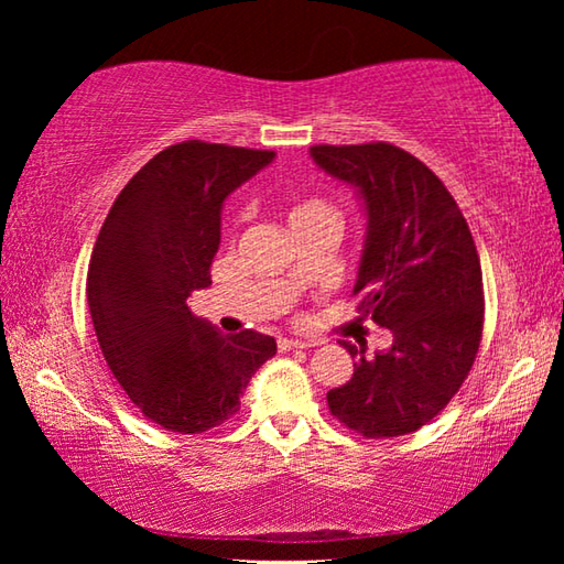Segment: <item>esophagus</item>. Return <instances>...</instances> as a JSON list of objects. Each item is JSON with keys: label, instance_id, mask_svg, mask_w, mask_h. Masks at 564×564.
Wrapping results in <instances>:
<instances>
[{"label": "esophagus", "instance_id": "obj_1", "mask_svg": "<svg viewBox=\"0 0 564 564\" xmlns=\"http://www.w3.org/2000/svg\"><path fill=\"white\" fill-rule=\"evenodd\" d=\"M318 340H299V338H279L281 350H293V348H316Z\"/></svg>", "mask_w": 564, "mask_h": 564}]
</instances>
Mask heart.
I'll list each match as a JSON object with an SVG mask.
<instances>
[{
    "label": "heart",
    "instance_id": "heart-1",
    "mask_svg": "<svg viewBox=\"0 0 564 564\" xmlns=\"http://www.w3.org/2000/svg\"><path fill=\"white\" fill-rule=\"evenodd\" d=\"M321 216H333L336 218V212H333L328 202L323 198H303V202L295 204L289 212V224H299V221H308V218H321Z\"/></svg>",
    "mask_w": 564,
    "mask_h": 564
}]
</instances>
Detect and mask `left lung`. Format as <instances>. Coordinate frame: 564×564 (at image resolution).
Instances as JSON below:
<instances>
[{
	"instance_id": "8db88e82",
	"label": "left lung",
	"mask_w": 564,
	"mask_h": 564,
	"mask_svg": "<svg viewBox=\"0 0 564 564\" xmlns=\"http://www.w3.org/2000/svg\"><path fill=\"white\" fill-rule=\"evenodd\" d=\"M326 174L356 186L368 214L358 311L390 328L373 358L340 340L352 362L328 408L362 437H398L431 423L470 373L482 340L480 256L455 198L423 161L386 141L311 147Z\"/></svg>"
}]
</instances>
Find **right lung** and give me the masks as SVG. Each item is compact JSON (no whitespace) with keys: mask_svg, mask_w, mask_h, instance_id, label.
Masks as SVG:
<instances>
[{"mask_svg":"<svg viewBox=\"0 0 564 564\" xmlns=\"http://www.w3.org/2000/svg\"><path fill=\"white\" fill-rule=\"evenodd\" d=\"M273 156L198 139L159 151L121 188L94 243L87 299L104 360L144 417L171 433L226 423L275 356L271 336H221L186 305L212 285L226 196Z\"/></svg>","mask_w":564,"mask_h":564,"instance_id":"obj_1","label":"right lung"}]
</instances>
